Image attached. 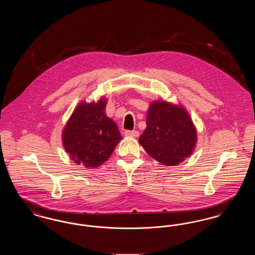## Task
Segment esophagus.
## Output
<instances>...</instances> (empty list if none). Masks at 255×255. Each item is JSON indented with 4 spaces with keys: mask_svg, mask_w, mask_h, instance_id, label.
<instances>
[{
    "mask_svg": "<svg viewBox=\"0 0 255 255\" xmlns=\"http://www.w3.org/2000/svg\"><path fill=\"white\" fill-rule=\"evenodd\" d=\"M124 134L127 135V136H133V137H136L138 136L139 133L137 131H130V130H127L124 132Z\"/></svg>",
    "mask_w": 255,
    "mask_h": 255,
    "instance_id": "1",
    "label": "esophagus"
}]
</instances>
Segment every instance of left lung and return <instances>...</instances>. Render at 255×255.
<instances>
[{
	"instance_id": "1",
	"label": "left lung",
	"mask_w": 255,
	"mask_h": 255,
	"mask_svg": "<svg viewBox=\"0 0 255 255\" xmlns=\"http://www.w3.org/2000/svg\"><path fill=\"white\" fill-rule=\"evenodd\" d=\"M145 130L139 143L160 163L174 166L194 150L197 133L186 111L164 101H155L147 112Z\"/></svg>"
}]
</instances>
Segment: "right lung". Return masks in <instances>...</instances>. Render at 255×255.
<instances>
[{
	"label": "right lung",
	"mask_w": 255,
	"mask_h": 255,
	"mask_svg": "<svg viewBox=\"0 0 255 255\" xmlns=\"http://www.w3.org/2000/svg\"><path fill=\"white\" fill-rule=\"evenodd\" d=\"M106 100L81 102L63 131V145L77 164L97 167L105 162L122 140L118 125L105 115Z\"/></svg>",
	"instance_id": "1"
}]
</instances>
